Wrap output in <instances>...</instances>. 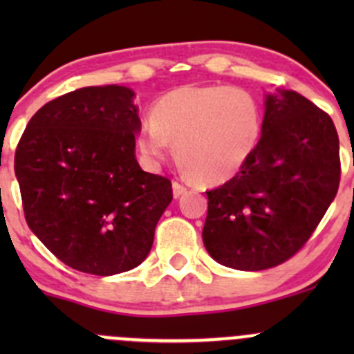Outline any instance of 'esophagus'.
Segmentation results:
<instances>
[{
    "instance_id": "esophagus-1",
    "label": "esophagus",
    "mask_w": 354,
    "mask_h": 354,
    "mask_svg": "<svg viewBox=\"0 0 354 354\" xmlns=\"http://www.w3.org/2000/svg\"><path fill=\"white\" fill-rule=\"evenodd\" d=\"M187 190H188V188L185 187V185H181L180 181H173V195H174V198H178V197H181V195H183V194H187Z\"/></svg>"
}]
</instances>
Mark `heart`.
Wrapping results in <instances>:
<instances>
[{
    "label": "heart",
    "instance_id": "obj_1",
    "mask_svg": "<svg viewBox=\"0 0 354 354\" xmlns=\"http://www.w3.org/2000/svg\"><path fill=\"white\" fill-rule=\"evenodd\" d=\"M263 113L241 87L185 85L164 94L138 131L140 152L152 162L174 154L187 173L207 185L231 180L257 149Z\"/></svg>",
    "mask_w": 354,
    "mask_h": 354
}]
</instances>
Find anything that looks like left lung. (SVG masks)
I'll use <instances>...</instances> for the list:
<instances>
[{
    "label": "left lung",
    "mask_w": 354,
    "mask_h": 354,
    "mask_svg": "<svg viewBox=\"0 0 354 354\" xmlns=\"http://www.w3.org/2000/svg\"><path fill=\"white\" fill-rule=\"evenodd\" d=\"M339 180V137L329 114L298 92L269 94L253 154L230 181L207 192V252L238 270L286 262L319 226Z\"/></svg>",
    "instance_id": "left-lung-1"
}]
</instances>
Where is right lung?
I'll list each match as a JSON object with an SVG mask.
<instances>
[{
    "label": "right lung",
    "instance_id": "right-lung-1",
    "mask_svg": "<svg viewBox=\"0 0 354 354\" xmlns=\"http://www.w3.org/2000/svg\"><path fill=\"white\" fill-rule=\"evenodd\" d=\"M133 97L123 85L68 92L30 118L17 145L25 221L80 272L113 276L140 266L173 200L171 181L135 159Z\"/></svg>",
    "mask_w": 354,
    "mask_h": 354
}]
</instances>
